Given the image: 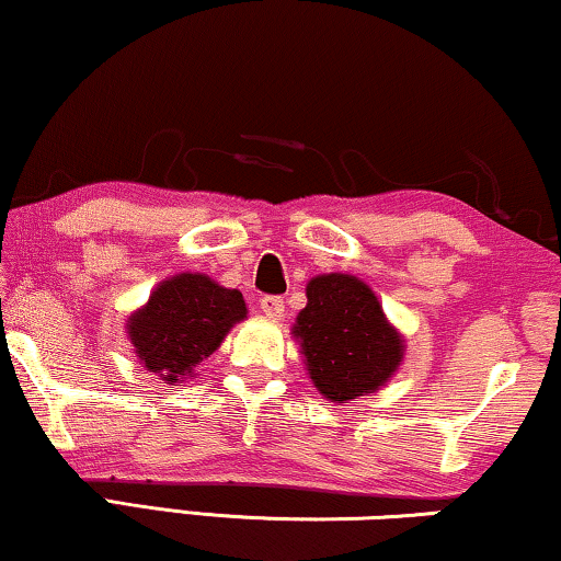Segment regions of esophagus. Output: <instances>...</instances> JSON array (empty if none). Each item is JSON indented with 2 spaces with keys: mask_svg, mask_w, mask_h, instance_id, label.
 I'll list each match as a JSON object with an SVG mask.
<instances>
[{
  "mask_svg": "<svg viewBox=\"0 0 561 561\" xmlns=\"http://www.w3.org/2000/svg\"><path fill=\"white\" fill-rule=\"evenodd\" d=\"M260 309L267 319H280L283 311H286V304H283L280 296H265L263 301H260Z\"/></svg>",
  "mask_w": 561,
  "mask_h": 561,
  "instance_id": "1",
  "label": "esophagus"
}]
</instances>
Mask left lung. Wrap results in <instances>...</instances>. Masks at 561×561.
I'll return each mask as SVG.
<instances>
[{"label":"left lung","mask_w":561,"mask_h":561,"mask_svg":"<svg viewBox=\"0 0 561 561\" xmlns=\"http://www.w3.org/2000/svg\"><path fill=\"white\" fill-rule=\"evenodd\" d=\"M294 336L313 386L334 403L373 393L401 367L403 336L382 313L378 296L355 275H317L306 286Z\"/></svg>","instance_id":"left-lung-1"}]
</instances>
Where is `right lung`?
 <instances>
[{
    "label": "right lung",
    "mask_w": 561,
    "mask_h": 561,
    "mask_svg": "<svg viewBox=\"0 0 561 561\" xmlns=\"http://www.w3.org/2000/svg\"><path fill=\"white\" fill-rule=\"evenodd\" d=\"M248 317L240 290L221 288L209 275L181 273L160 283L150 301L127 321L142 367L165 382L194 378L229 329Z\"/></svg>",
    "instance_id": "obj_1"
}]
</instances>
